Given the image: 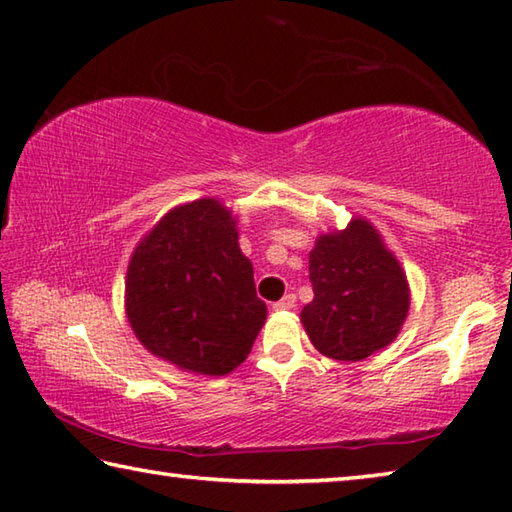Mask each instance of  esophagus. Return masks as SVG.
I'll return each mask as SVG.
<instances>
[{
    "label": "esophagus",
    "instance_id": "obj_1",
    "mask_svg": "<svg viewBox=\"0 0 512 512\" xmlns=\"http://www.w3.org/2000/svg\"><path fill=\"white\" fill-rule=\"evenodd\" d=\"M293 306H295V295L293 293H286L280 302L273 304V309L275 311H288V309H293Z\"/></svg>",
    "mask_w": 512,
    "mask_h": 512
}]
</instances>
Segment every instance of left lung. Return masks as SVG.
Here are the masks:
<instances>
[{
  "label": "left lung",
  "mask_w": 512,
  "mask_h": 512,
  "mask_svg": "<svg viewBox=\"0 0 512 512\" xmlns=\"http://www.w3.org/2000/svg\"><path fill=\"white\" fill-rule=\"evenodd\" d=\"M313 302L300 320L313 347L358 362L387 347L410 311V284L392 250L367 219L315 239L309 253Z\"/></svg>",
  "instance_id": "1"
}]
</instances>
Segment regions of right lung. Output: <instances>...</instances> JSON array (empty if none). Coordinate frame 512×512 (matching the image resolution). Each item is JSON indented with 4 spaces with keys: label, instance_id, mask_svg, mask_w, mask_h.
Segmentation results:
<instances>
[{
    "label": "right lung",
    "instance_id": "right-lung-1",
    "mask_svg": "<svg viewBox=\"0 0 512 512\" xmlns=\"http://www.w3.org/2000/svg\"><path fill=\"white\" fill-rule=\"evenodd\" d=\"M125 311L141 345L179 369L226 376L266 320L237 221L217 199L167 212L127 266Z\"/></svg>",
    "mask_w": 512,
    "mask_h": 512
}]
</instances>
